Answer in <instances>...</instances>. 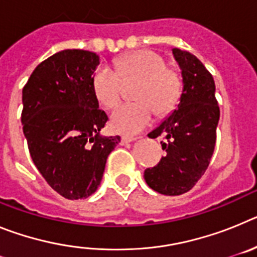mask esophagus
Here are the masks:
<instances>
[{"instance_id": "34e87169", "label": "esophagus", "mask_w": 257, "mask_h": 257, "mask_svg": "<svg viewBox=\"0 0 257 257\" xmlns=\"http://www.w3.org/2000/svg\"><path fill=\"white\" fill-rule=\"evenodd\" d=\"M134 140H136V138H128V136H122V138H121V143H119V144H122V145L128 144V143L134 142Z\"/></svg>"}]
</instances>
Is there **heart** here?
<instances>
[{
	"label": "heart",
	"instance_id": "heart-1",
	"mask_svg": "<svg viewBox=\"0 0 257 257\" xmlns=\"http://www.w3.org/2000/svg\"><path fill=\"white\" fill-rule=\"evenodd\" d=\"M117 69L101 64L92 76V91L100 105L112 109L123 96V82L139 81L134 92L135 103L118 106L110 124L118 134L134 135L149 126L154 112L158 115L170 113L178 104L183 88L181 76L169 67L161 54L152 50H139L118 58Z\"/></svg>",
	"mask_w": 257,
	"mask_h": 257
}]
</instances>
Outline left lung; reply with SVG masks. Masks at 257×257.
<instances>
[{"mask_svg":"<svg viewBox=\"0 0 257 257\" xmlns=\"http://www.w3.org/2000/svg\"><path fill=\"white\" fill-rule=\"evenodd\" d=\"M172 52L180 65L183 94L178 109L148 135L153 139L163 136L165 156L145 170L144 179L161 194L180 196L196 185L210 165L220 109L212 74L201 60L180 49Z\"/></svg>","mask_w":257,"mask_h":257,"instance_id":"obj_1","label":"left lung"}]
</instances>
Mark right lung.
<instances>
[{"label": "right lung", "instance_id": "obj_1", "mask_svg": "<svg viewBox=\"0 0 257 257\" xmlns=\"http://www.w3.org/2000/svg\"><path fill=\"white\" fill-rule=\"evenodd\" d=\"M99 56L63 50L36 67L23 87V133L32 160L67 199L96 192L119 136H101L108 115L99 109L92 76Z\"/></svg>", "mask_w": 257, "mask_h": 257}]
</instances>
